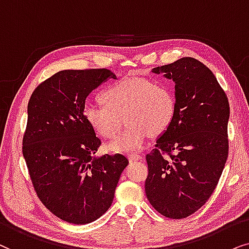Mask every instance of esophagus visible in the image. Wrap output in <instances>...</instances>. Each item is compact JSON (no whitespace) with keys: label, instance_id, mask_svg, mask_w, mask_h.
Returning a JSON list of instances; mask_svg holds the SVG:
<instances>
[{"label":"esophagus","instance_id":"esophagus-1","mask_svg":"<svg viewBox=\"0 0 249 249\" xmlns=\"http://www.w3.org/2000/svg\"><path fill=\"white\" fill-rule=\"evenodd\" d=\"M142 156L141 155H130L128 156V160L131 161H137V160H141Z\"/></svg>","mask_w":249,"mask_h":249}]
</instances>
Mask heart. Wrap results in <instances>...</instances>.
<instances>
[{"instance_id": "b5f03b06", "label": "heart", "mask_w": 249, "mask_h": 249, "mask_svg": "<svg viewBox=\"0 0 249 249\" xmlns=\"http://www.w3.org/2000/svg\"><path fill=\"white\" fill-rule=\"evenodd\" d=\"M104 106L88 105L83 117L98 137L111 139L118 130L117 116L124 115L127 127L110 142L116 154L142 150L151 137L170 127L177 112V99L166 83L149 78L125 77L107 86L100 94Z\"/></svg>"}]
</instances>
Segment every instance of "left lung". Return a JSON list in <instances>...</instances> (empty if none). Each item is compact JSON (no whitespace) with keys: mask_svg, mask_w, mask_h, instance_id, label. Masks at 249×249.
I'll return each mask as SVG.
<instances>
[{"mask_svg":"<svg viewBox=\"0 0 249 249\" xmlns=\"http://www.w3.org/2000/svg\"><path fill=\"white\" fill-rule=\"evenodd\" d=\"M152 72L174 82L177 112L145 157V195L156 211L178 220L199 210L216 188L228 158L230 107L215 75L197 59Z\"/></svg>","mask_w":249,"mask_h":249,"instance_id":"1","label":"left lung"}]
</instances>
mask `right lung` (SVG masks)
Masks as SVG:
<instances>
[{
  "label": "right lung",
  "instance_id": "right-lung-1",
  "mask_svg": "<svg viewBox=\"0 0 249 249\" xmlns=\"http://www.w3.org/2000/svg\"><path fill=\"white\" fill-rule=\"evenodd\" d=\"M116 75L108 69L58 71L28 102L22 154L39 200L68 223H91L111 206L125 156H97L101 141L83 117L92 91Z\"/></svg>",
  "mask_w": 249,
  "mask_h": 249
}]
</instances>
